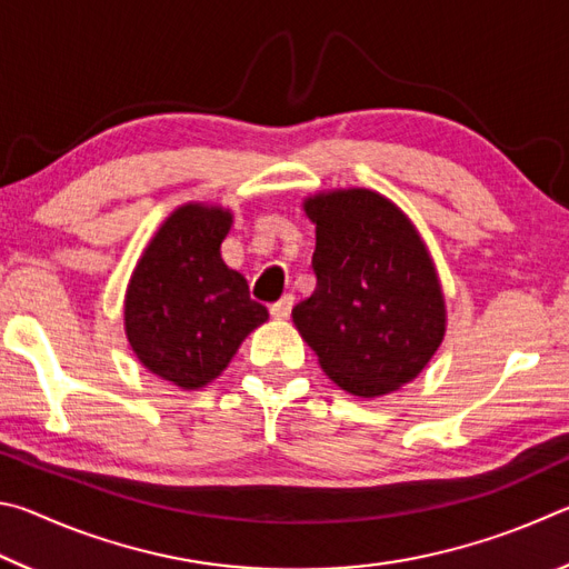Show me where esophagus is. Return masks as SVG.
Segmentation results:
<instances>
[{
  "instance_id": "1",
  "label": "esophagus",
  "mask_w": 569,
  "mask_h": 569,
  "mask_svg": "<svg viewBox=\"0 0 569 569\" xmlns=\"http://www.w3.org/2000/svg\"><path fill=\"white\" fill-rule=\"evenodd\" d=\"M291 308H293V296L286 293L281 301H276L271 306V316H273V319H278V321H283V319H288V313H291Z\"/></svg>"
}]
</instances>
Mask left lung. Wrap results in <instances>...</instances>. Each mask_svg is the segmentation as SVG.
Returning <instances> with one entry per match:
<instances>
[{
  "label": "left lung",
  "instance_id": "8db88e82",
  "mask_svg": "<svg viewBox=\"0 0 569 569\" xmlns=\"http://www.w3.org/2000/svg\"><path fill=\"white\" fill-rule=\"evenodd\" d=\"M303 210L316 226V288L293 306L298 333L343 391H399L447 333L435 258L411 218L377 190H319Z\"/></svg>",
  "mask_w": 569,
  "mask_h": 569
}]
</instances>
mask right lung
<instances>
[{"mask_svg":"<svg viewBox=\"0 0 569 569\" xmlns=\"http://www.w3.org/2000/svg\"><path fill=\"white\" fill-rule=\"evenodd\" d=\"M233 210L190 200L162 220L124 291V336L158 379L196 391L226 371L250 331L268 321L248 281L220 256Z\"/></svg>","mask_w":569,"mask_h":569,"instance_id":"1","label":"right lung"}]
</instances>
